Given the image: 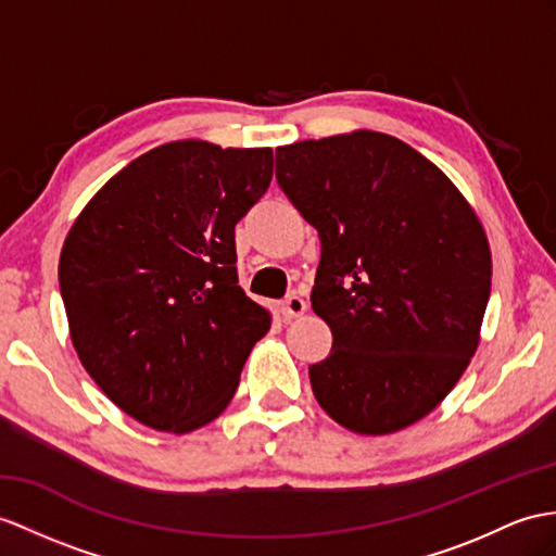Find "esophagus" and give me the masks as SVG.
I'll list each match as a JSON object with an SVG mask.
<instances>
[{
  "instance_id": "1",
  "label": "esophagus",
  "mask_w": 556,
  "mask_h": 556,
  "mask_svg": "<svg viewBox=\"0 0 556 556\" xmlns=\"http://www.w3.org/2000/svg\"><path fill=\"white\" fill-rule=\"evenodd\" d=\"M306 302L302 300L300 294H290L286 302L280 304V314H282V318L286 320H292V318H300V316H304L306 314Z\"/></svg>"
}]
</instances>
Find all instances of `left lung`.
<instances>
[{"mask_svg":"<svg viewBox=\"0 0 556 556\" xmlns=\"http://www.w3.org/2000/svg\"><path fill=\"white\" fill-rule=\"evenodd\" d=\"M276 179L320 236V408L363 437L419 422L481 340L493 264L477 212L434 162L370 129L280 146Z\"/></svg>","mask_w":556,"mask_h":556,"instance_id":"1","label":"left lung"}]
</instances>
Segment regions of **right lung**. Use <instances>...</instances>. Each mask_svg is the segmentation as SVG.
Segmentation results:
<instances>
[{"instance_id": "add662e5", "label": "right lung", "mask_w": 556, "mask_h": 556, "mask_svg": "<svg viewBox=\"0 0 556 556\" xmlns=\"http://www.w3.org/2000/svg\"><path fill=\"white\" fill-rule=\"evenodd\" d=\"M270 176V148L162 143L119 169L67 231L59 282L73 346L141 425H210L268 332L270 314L238 286L236 224Z\"/></svg>"}]
</instances>
